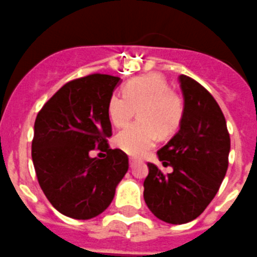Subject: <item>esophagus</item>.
<instances>
[{"instance_id":"1","label":"esophagus","mask_w":257,"mask_h":257,"mask_svg":"<svg viewBox=\"0 0 257 257\" xmlns=\"http://www.w3.org/2000/svg\"><path fill=\"white\" fill-rule=\"evenodd\" d=\"M136 163H138V160H136V159H134V158L130 159V167H131V168L135 167Z\"/></svg>"}]
</instances>
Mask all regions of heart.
Here are the masks:
<instances>
[{"label":"heart","mask_w":257,"mask_h":257,"mask_svg":"<svg viewBox=\"0 0 257 257\" xmlns=\"http://www.w3.org/2000/svg\"><path fill=\"white\" fill-rule=\"evenodd\" d=\"M136 111L140 121L119 133L114 143L127 155L139 158L155 146L159 134L168 136L178 130L184 104L167 80L153 73L131 79L124 85L123 96L109 97L107 113L118 128L127 126Z\"/></svg>","instance_id":"obj_1"}]
</instances>
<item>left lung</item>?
Listing matches in <instances>:
<instances>
[{
	"instance_id": "obj_1",
	"label": "left lung",
	"mask_w": 257,
	"mask_h": 257,
	"mask_svg": "<svg viewBox=\"0 0 257 257\" xmlns=\"http://www.w3.org/2000/svg\"><path fill=\"white\" fill-rule=\"evenodd\" d=\"M178 80L184 98L179 131L158 151L164 174L148 164L144 199L153 214L172 224L197 218L221 187L228 168L231 149L226 119L216 99L206 88L187 75Z\"/></svg>"
}]
</instances>
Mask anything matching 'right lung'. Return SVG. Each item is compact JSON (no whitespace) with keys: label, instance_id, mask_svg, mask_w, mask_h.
Masks as SVG:
<instances>
[{"label":"right lung","instance_id":"right-lung-1","mask_svg":"<svg viewBox=\"0 0 257 257\" xmlns=\"http://www.w3.org/2000/svg\"><path fill=\"white\" fill-rule=\"evenodd\" d=\"M121 78L92 74L63 85L41 108L31 145L39 184L51 206L74 219H90L111 204L128 170V158L109 149L107 104ZM106 152L104 159L90 151Z\"/></svg>","mask_w":257,"mask_h":257}]
</instances>
